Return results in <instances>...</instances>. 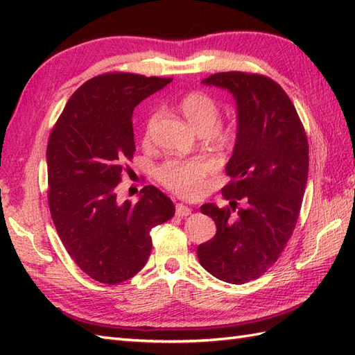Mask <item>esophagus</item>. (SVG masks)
<instances>
[{
	"instance_id": "obj_1",
	"label": "esophagus",
	"mask_w": 355,
	"mask_h": 355,
	"mask_svg": "<svg viewBox=\"0 0 355 355\" xmlns=\"http://www.w3.org/2000/svg\"><path fill=\"white\" fill-rule=\"evenodd\" d=\"M191 212H192L191 207H187V206H184V205H180V202L175 206V215H177V216H182V218H183V216L191 215Z\"/></svg>"
}]
</instances>
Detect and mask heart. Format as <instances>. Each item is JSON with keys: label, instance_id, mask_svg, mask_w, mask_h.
Returning a JSON list of instances; mask_svg holds the SVG:
<instances>
[{"label": "heart", "instance_id": "obj_1", "mask_svg": "<svg viewBox=\"0 0 355 355\" xmlns=\"http://www.w3.org/2000/svg\"><path fill=\"white\" fill-rule=\"evenodd\" d=\"M180 108L195 130L200 134H209L210 139L225 141L235 132L233 126L215 128L220 119V107L215 99L206 93L193 92L186 94L180 102ZM157 117V110L149 114L145 126V137H149ZM210 171H212V164L200 158H193V160L172 158L157 169V177L172 192L186 198H193L198 197L205 189V180Z\"/></svg>", "mask_w": 355, "mask_h": 355}]
</instances>
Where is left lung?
Listing matches in <instances>:
<instances>
[{
  "label": "left lung",
  "mask_w": 355,
  "mask_h": 355,
  "mask_svg": "<svg viewBox=\"0 0 355 355\" xmlns=\"http://www.w3.org/2000/svg\"><path fill=\"white\" fill-rule=\"evenodd\" d=\"M227 89L236 101V141L223 197L230 207L201 206L216 233L198 245V261L229 284L258 279L281 256L296 227L308 178V141L286 93L267 76L216 73L201 80ZM245 206L234 214L236 201Z\"/></svg>",
  "instance_id": "8db88e82"
}]
</instances>
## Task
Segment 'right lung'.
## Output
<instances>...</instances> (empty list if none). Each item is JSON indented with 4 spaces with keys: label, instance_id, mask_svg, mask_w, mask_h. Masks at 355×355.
<instances>
[{
    "label": "right lung",
    "instance_id": "1",
    "mask_svg": "<svg viewBox=\"0 0 355 355\" xmlns=\"http://www.w3.org/2000/svg\"><path fill=\"white\" fill-rule=\"evenodd\" d=\"M171 80L132 73L96 76L74 92L50 134L53 223L71 259L97 282L116 285L137 275L153 250L150 229L175 214L155 186L143 187L135 205L119 202L116 193L135 150L132 111Z\"/></svg>",
    "mask_w": 355,
    "mask_h": 355
}]
</instances>
